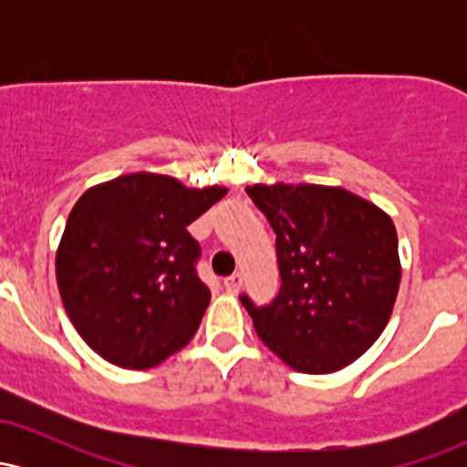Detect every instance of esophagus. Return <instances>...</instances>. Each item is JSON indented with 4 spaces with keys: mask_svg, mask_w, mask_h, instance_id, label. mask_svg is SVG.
I'll use <instances>...</instances> for the list:
<instances>
[{
    "mask_svg": "<svg viewBox=\"0 0 467 467\" xmlns=\"http://www.w3.org/2000/svg\"><path fill=\"white\" fill-rule=\"evenodd\" d=\"M241 285H244V276L241 275H233V276L223 278V287H226V292H230V294H237Z\"/></svg>",
    "mask_w": 467,
    "mask_h": 467,
    "instance_id": "34e87169",
    "label": "esophagus"
}]
</instances>
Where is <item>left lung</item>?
Here are the masks:
<instances>
[{"label":"left lung","mask_w":467,"mask_h":467,"mask_svg":"<svg viewBox=\"0 0 467 467\" xmlns=\"http://www.w3.org/2000/svg\"><path fill=\"white\" fill-rule=\"evenodd\" d=\"M245 192L276 233L281 289L256 307L239 296L256 334L287 367L334 373L387 327L401 267L384 211L337 186L254 184Z\"/></svg>","instance_id":"8db88e82"}]
</instances>
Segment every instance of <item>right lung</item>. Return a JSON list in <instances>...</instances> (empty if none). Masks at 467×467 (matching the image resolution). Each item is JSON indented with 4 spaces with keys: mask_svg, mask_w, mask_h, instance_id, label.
<instances>
[{
    "mask_svg": "<svg viewBox=\"0 0 467 467\" xmlns=\"http://www.w3.org/2000/svg\"><path fill=\"white\" fill-rule=\"evenodd\" d=\"M226 195L169 175L131 173L92 186L57 250L66 312L92 349L122 368H151L189 345L211 303L202 248L186 228Z\"/></svg>",
    "mask_w": 467,
    "mask_h": 467,
    "instance_id": "obj_1",
    "label": "right lung"
}]
</instances>
